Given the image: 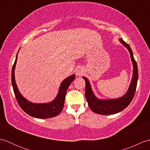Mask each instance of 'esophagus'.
Instances as JSON below:
<instances>
[{
  "label": "esophagus",
  "mask_w": 150,
  "mask_h": 150,
  "mask_svg": "<svg viewBox=\"0 0 150 150\" xmlns=\"http://www.w3.org/2000/svg\"><path fill=\"white\" fill-rule=\"evenodd\" d=\"M76 75L77 76H81L83 74V69H82L81 68H78L77 69H76Z\"/></svg>",
  "instance_id": "34e87169"
}]
</instances>
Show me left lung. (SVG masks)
Returning <instances> with one entry per match:
<instances>
[{
	"label": "left lung",
	"mask_w": 150,
	"mask_h": 150,
	"mask_svg": "<svg viewBox=\"0 0 150 150\" xmlns=\"http://www.w3.org/2000/svg\"><path fill=\"white\" fill-rule=\"evenodd\" d=\"M120 41L122 43L124 46H126L128 49L131 59L133 62V74L132 80L130 84L129 88L127 93L123 97L117 99L111 100H99L95 96L88 79L83 77V79L86 82V89H85V96L88 101V106H90V109L93 111L100 115H112L117 113H119L128 106L133 100L135 93L138 81V68L137 64L135 60L133 57L132 50L130 47L129 44L120 39Z\"/></svg>",
	"instance_id": "obj_1"
}]
</instances>
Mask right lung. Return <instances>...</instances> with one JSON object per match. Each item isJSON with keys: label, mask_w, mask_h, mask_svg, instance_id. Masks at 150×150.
<instances>
[{"label": "right lung", "mask_w": 150, "mask_h": 150, "mask_svg": "<svg viewBox=\"0 0 150 150\" xmlns=\"http://www.w3.org/2000/svg\"><path fill=\"white\" fill-rule=\"evenodd\" d=\"M17 60V54L16 56V59L13 66L11 71V83L15 95L16 99L19 106L22 108L24 112H26L29 115L39 118V119H47L55 117L61 112L64 105L65 97L67 90L71 82L75 79V75L66 78L64 80L60 86L59 91L55 99L47 104H35L28 101L26 98L22 96L15 83V68Z\"/></svg>", "instance_id": "right-lung-1"}]
</instances>
